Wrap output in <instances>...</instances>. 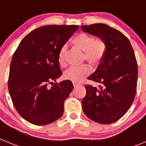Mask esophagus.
<instances>
[{
  "label": "esophagus",
  "mask_w": 146,
  "mask_h": 146,
  "mask_svg": "<svg viewBox=\"0 0 146 146\" xmlns=\"http://www.w3.org/2000/svg\"><path fill=\"white\" fill-rule=\"evenodd\" d=\"M78 85L79 84H77V83H75V82H73V86H74V87H77V86H78Z\"/></svg>",
  "instance_id": "34e87169"
}]
</instances>
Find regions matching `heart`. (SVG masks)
<instances>
[{"mask_svg": "<svg viewBox=\"0 0 146 146\" xmlns=\"http://www.w3.org/2000/svg\"><path fill=\"white\" fill-rule=\"evenodd\" d=\"M72 44L76 48L83 51V60H87L89 64L96 65L102 59L106 50V44L102 38H94L92 36L85 33L76 35L72 39ZM68 53V45H62L59 50L58 59L61 66L66 64V56ZM91 72L88 65L80 66H72L64 73V77L74 82H80Z\"/></svg>", "mask_w": 146, "mask_h": 146, "instance_id": "1", "label": "heart"}]
</instances>
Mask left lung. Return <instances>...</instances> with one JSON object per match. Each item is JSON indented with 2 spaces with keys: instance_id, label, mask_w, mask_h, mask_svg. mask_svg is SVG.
Here are the masks:
<instances>
[{
  "instance_id": "left-lung-1",
  "label": "left lung",
  "mask_w": 146,
  "mask_h": 146,
  "mask_svg": "<svg viewBox=\"0 0 146 146\" xmlns=\"http://www.w3.org/2000/svg\"><path fill=\"white\" fill-rule=\"evenodd\" d=\"M86 33L96 36L106 44L101 63L89 80L99 88L86 85L82 110L88 118L102 124L114 123L128 111L133 102L137 83V63L126 36L103 23L82 25Z\"/></svg>"
}]
</instances>
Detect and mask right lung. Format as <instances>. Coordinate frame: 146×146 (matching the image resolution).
<instances>
[{
	"label": "right lung",
	"mask_w": 146,
	"mask_h": 146,
	"mask_svg": "<svg viewBox=\"0 0 146 146\" xmlns=\"http://www.w3.org/2000/svg\"><path fill=\"white\" fill-rule=\"evenodd\" d=\"M78 25H44L23 38L13 55L9 91L18 113L35 125L51 123L63 115L66 99L73 90L70 80L58 83L62 74L58 55ZM50 84H53L48 87Z\"/></svg>",
	"instance_id": "add662e5"
}]
</instances>
